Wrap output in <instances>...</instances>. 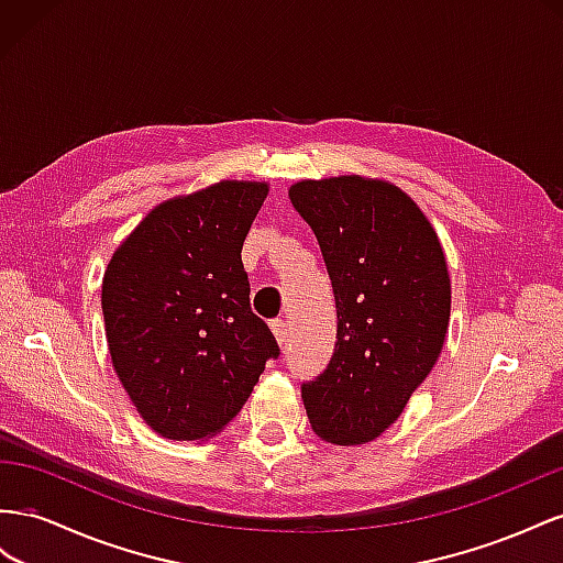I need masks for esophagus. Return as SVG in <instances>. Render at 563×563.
<instances>
[{
	"label": "esophagus",
	"mask_w": 563,
	"mask_h": 563,
	"mask_svg": "<svg viewBox=\"0 0 563 563\" xmlns=\"http://www.w3.org/2000/svg\"><path fill=\"white\" fill-rule=\"evenodd\" d=\"M271 330H273V334H276V340H278V344L283 346L285 342H287V332H290V330H287V323H285V320H273V323H271Z\"/></svg>",
	"instance_id": "34e87169"
}]
</instances>
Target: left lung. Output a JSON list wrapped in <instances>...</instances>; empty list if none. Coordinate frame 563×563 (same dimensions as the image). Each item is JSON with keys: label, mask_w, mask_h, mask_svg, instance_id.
<instances>
[{"label": "left lung", "mask_w": 563, "mask_h": 563, "mask_svg": "<svg viewBox=\"0 0 563 563\" xmlns=\"http://www.w3.org/2000/svg\"><path fill=\"white\" fill-rule=\"evenodd\" d=\"M318 238L336 303L334 353L301 384L311 429L336 445L375 441L439 361L451 278L429 219L408 192L358 174L290 188Z\"/></svg>", "instance_id": "left-lung-1"}]
</instances>
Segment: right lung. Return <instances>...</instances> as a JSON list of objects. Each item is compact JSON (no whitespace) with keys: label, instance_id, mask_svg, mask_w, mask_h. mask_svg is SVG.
<instances>
[{"label":"right lung","instance_id":"right-lung-1","mask_svg":"<svg viewBox=\"0 0 563 563\" xmlns=\"http://www.w3.org/2000/svg\"><path fill=\"white\" fill-rule=\"evenodd\" d=\"M266 196L262 181H219L165 200L103 273L112 367L159 437H214L278 358L276 336L252 313L240 260Z\"/></svg>","mask_w":563,"mask_h":563}]
</instances>
